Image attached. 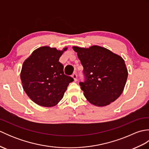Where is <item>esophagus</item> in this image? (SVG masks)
Wrapping results in <instances>:
<instances>
[{
	"mask_svg": "<svg viewBox=\"0 0 149 149\" xmlns=\"http://www.w3.org/2000/svg\"><path fill=\"white\" fill-rule=\"evenodd\" d=\"M72 77H73V79H74V80L75 81H77V74H75V73H74V74H72Z\"/></svg>",
	"mask_w": 149,
	"mask_h": 149,
	"instance_id": "1",
	"label": "esophagus"
}]
</instances>
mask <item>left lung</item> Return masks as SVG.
Instances as JSON below:
<instances>
[{"instance_id":"left-lung-1","label":"left lung","mask_w":149,"mask_h":149,"mask_svg":"<svg viewBox=\"0 0 149 149\" xmlns=\"http://www.w3.org/2000/svg\"><path fill=\"white\" fill-rule=\"evenodd\" d=\"M72 48L77 53L84 68L85 81L79 84L88 102L102 107L118 99L128 76L127 68L122 57L98 45Z\"/></svg>"}]
</instances>
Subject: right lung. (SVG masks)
<instances>
[{
	"mask_svg": "<svg viewBox=\"0 0 149 149\" xmlns=\"http://www.w3.org/2000/svg\"><path fill=\"white\" fill-rule=\"evenodd\" d=\"M62 50L48 46L34 50L23 63L20 79L24 90L34 103L53 107L61 100L72 77L66 75L64 66L59 61Z\"/></svg>",
	"mask_w": 149,
	"mask_h": 149,
	"instance_id": "1",
	"label": "right lung"
}]
</instances>
